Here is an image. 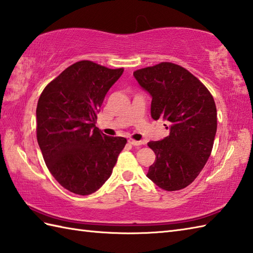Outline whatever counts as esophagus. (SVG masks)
Wrapping results in <instances>:
<instances>
[{
  "instance_id": "1",
  "label": "esophagus",
  "mask_w": 253,
  "mask_h": 253,
  "mask_svg": "<svg viewBox=\"0 0 253 253\" xmlns=\"http://www.w3.org/2000/svg\"><path fill=\"white\" fill-rule=\"evenodd\" d=\"M128 142H129L130 144H132V146H135V147L141 146V144L143 143L142 141H137V140H133V139H129V140H128Z\"/></svg>"
}]
</instances>
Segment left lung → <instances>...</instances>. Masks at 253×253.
<instances>
[{"label":"left lung","instance_id":"left-lung-1","mask_svg":"<svg viewBox=\"0 0 253 253\" xmlns=\"http://www.w3.org/2000/svg\"><path fill=\"white\" fill-rule=\"evenodd\" d=\"M133 76L152 96L153 120L162 117L169 128V136L148 143L157 155L148 178L164 190H180L197 178L212 152L215 102L200 80L173 63L138 69Z\"/></svg>","mask_w":253,"mask_h":253}]
</instances>
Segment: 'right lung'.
<instances>
[{"mask_svg":"<svg viewBox=\"0 0 253 253\" xmlns=\"http://www.w3.org/2000/svg\"><path fill=\"white\" fill-rule=\"evenodd\" d=\"M123 72L77 62L52 80L38 101L37 139L44 162L60 185L76 195H91L110 178L127 142L95 126L105 94Z\"/></svg>","mask_w":253,"mask_h":253,"instance_id":"obj_1","label":"right lung"}]
</instances>
